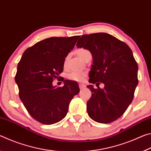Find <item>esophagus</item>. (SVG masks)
<instances>
[{
    "mask_svg": "<svg viewBox=\"0 0 151 151\" xmlns=\"http://www.w3.org/2000/svg\"><path fill=\"white\" fill-rule=\"evenodd\" d=\"M85 85H84V84H79V88H80L81 89H83L85 88Z\"/></svg>",
    "mask_w": 151,
    "mask_h": 151,
    "instance_id": "obj_1",
    "label": "esophagus"
}]
</instances>
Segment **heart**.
Masks as SVG:
<instances>
[{"label":"heart","instance_id":"heart-1","mask_svg":"<svg viewBox=\"0 0 151 151\" xmlns=\"http://www.w3.org/2000/svg\"><path fill=\"white\" fill-rule=\"evenodd\" d=\"M76 54L79 57L83 59V57H85L86 53L89 52V51L85 48H79L76 50ZM85 76V73L84 72H79V71H73L67 75V78L71 81H82L84 80Z\"/></svg>","mask_w":151,"mask_h":151}]
</instances>
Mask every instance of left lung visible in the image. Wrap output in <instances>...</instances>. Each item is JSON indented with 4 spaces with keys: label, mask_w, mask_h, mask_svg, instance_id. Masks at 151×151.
<instances>
[{
    "label": "left lung",
    "mask_w": 151,
    "mask_h": 151,
    "mask_svg": "<svg viewBox=\"0 0 151 151\" xmlns=\"http://www.w3.org/2000/svg\"><path fill=\"white\" fill-rule=\"evenodd\" d=\"M91 52L93 65L88 85L92 93L86 103L89 117L99 123H109L121 117L131 103L139 83L138 65L130 47L107 33L82 36L76 43ZM104 89L98 87L100 83Z\"/></svg>",
    "instance_id": "1"
}]
</instances>
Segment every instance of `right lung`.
I'll use <instances>...</instances> for the list:
<instances>
[{
  "label": "right lung",
  "mask_w": 151,
  "mask_h": 151,
  "mask_svg": "<svg viewBox=\"0 0 151 151\" xmlns=\"http://www.w3.org/2000/svg\"><path fill=\"white\" fill-rule=\"evenodd\" d=\"M79 37L42 40L28 48L18 64L15 82L19 97L30 116L40 123L52 124L63 119L71 100L80 92L77 83L64 78L63 87L52 85Z\"/></svg>",
  "instance_id": "1"
}]
</instances>
